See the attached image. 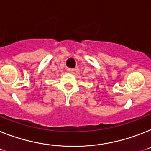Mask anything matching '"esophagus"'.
Returning <instances> with one entry per match:
<instances>
[{"label": "esophagus", "instance_id": "1", "mask_svg": "<svg viewBox=\"0 0 151 151\" xmlns=\"http://www.w3.org/2000/svg\"><path fill=\"white\" fill-rule=\"evenodd\" d=\"M68 73H73V72H74V70L71 69V68H68Z\"/></svg>", "mask_w": 151, "mask_h": 151}]
</instances>
